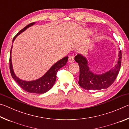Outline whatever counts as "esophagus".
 I'll use <instances>...</instances> for the list:
<instances>
[{"label": "esophagus", "mask_w": 129, "mask_h": 129, "mask_svg": "<svg viewBox=\"0 0 129 129\" xmlns=\"http://www.w3.org/2000/svg\"><path fill=\"white\" fill-rule=\"evenodd\" d=\"M68 61L71 63H72L75 61V58L73 56H70L68 58Z\"/></svg>", "instance_id": "34e87169"}]
</instances>
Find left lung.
<instances>
[{
    "label": "left lung",
    "instance_id": "left-lung-1",
    "mask_svg": "<svg viewBox=\"0 0 129 129\" xmlns=\"http://www.w3.org/2000/svg\"><path fill=\"white\" fill-rule=\"evenodd\" d=\"M122 53H118V60L116 65L110 71L103 74H96L90 71L88 60L81 54L75 56V60L80 67V76L78 84L82 88L86 90H100L109 88L115 80L121 68Z\"/></svg>",
    "mask_w": 129,
    "mask_h": 129
}]
</instances>
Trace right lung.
<instances>
[{"label":"right lung","mask_w":129,"mask_h":129,"mask_svg":"<svg viewBox=\"0 0 129 129\" xmlns=\"http://www.w3.org/2000/svg\"><path fill=\"white\" fill-rule=\"evenodd\" d=\"M35 23H30L29 24L27 25V26L23 28L22 29L20 30L17 34L15 36L14 39H13L12 42H14L15 39H16V37L20 35L21 33L29 28L30 26L33 25ZM12 49V45L11 47L10 51V72L11 74L12 78H14V80L16 82L17 84L20 86L23 90L27 91V92L31 93H38V94H43L46 93L47 91L49 90L54 85L56 80V74L58 70L61 68L64 67V65H66L67 62L68 60V57L66 56L65 57L62 58V59L58 61L57 62H56L55 64L53 65L52 67L46 73L44 74L42 77H41L39 79L34 81H24L18 78L15 75L14 69H13L12 61H11V51Z\"/></svg>","instance_id":"1"}]
</instances>
